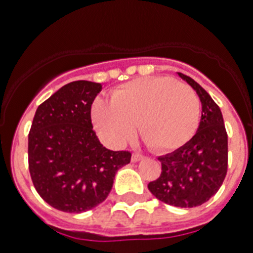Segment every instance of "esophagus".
<instances>
[{"label":"esophagus","instance_id":"obj_1","mask_svg":"<svg viewBox=\"0 0 253 253\" xmlns=\"http://www.w3.org/2000/svg\"><path fill=\"white\" fill-rule=\"evenodd\" d=\"M144 158V156H143L142 154H138V152H134V154H132V162L134 163H136V162H139V160H142V159Z\"/></svg>","mask_w":253,"mask_h":253}]
</instances>
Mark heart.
Here are the masks:
<instances>
[{"mask_svg": "<svg viewBox=\"0 0 253 253\" xmlns=\"http://www.w3.org/2000/svg\"><path fill=\"white\" fill-rule=\"evenodd\" d=\"M91 117L113 143H123L138 123L147 146L158 152L180 148L196 134L201 101L194 89L172 77H143L111 93V102L95 99Z\"/></svg>", "mask_w": 253, "mask_h": 253, "instance_id": "obj_1", "label": "heart"}]
</instances>
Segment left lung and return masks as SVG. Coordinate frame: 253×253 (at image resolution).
<instances>
[{
	"label": "left lung",
	"mask_w": 253,
	"mask_h": 253,
	"mask_svg": "<svg viewBox=\"0 0 253 253\" xmlns=\"http://www.w3.org/2000/svg\"><path fill=\"white\" fill-rule=\"evenodd\" d=\"M178 76L200 97V126L186 144L159 158L162 173L148 189L164 204L194 208L208 202L223 184L228 163L227 132L222 111L208 91L186 75Z\"/></svg>",
	"instance_id": "8db88e82"
}]
</instances>
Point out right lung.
I'll return each instance as SVG.
<instances>
[{
  "instance_id": "right-lung-1",
  "label": "right lung",
  "mask_w": 253,
  "mask_h": 253,
  "mask_svg": "<svg viewBox=\"0 0 253 253\" xmlns=\"http://www.w3.org/2000/svg\"><path fill=\"white\" fill-rule=\"evenodd\" d=\"M102 85L73 81L41 103L29 132V169L39 196L52 208L83 212L109 196L128 151H110L91 125V103Z\"/></svg>"
}]
</instances>
